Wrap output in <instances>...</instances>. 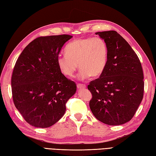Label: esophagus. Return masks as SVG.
<instances>
[{"instance_id":"obj_1","label":"esophagus","mask_w":156,"mask_h":156,"mask_svg":"<svg viewBox=\"0 0 156 156\" xmlns=\"http://www.w3.org/2000/svg\"><path fill=\"white\" fill-rule=\"evenodd\" d=\"M77 87L78 89H84L86 87L85 84H82V83H78L77 84Z\"/></svg>"}]
</instances>
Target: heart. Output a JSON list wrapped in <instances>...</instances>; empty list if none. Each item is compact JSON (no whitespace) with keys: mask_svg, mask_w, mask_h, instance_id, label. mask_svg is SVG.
Returning <instances> with one entry per match:
<instances>
[{"mask_svg":"<svg viewBox=\"0 0 156 156\" xmlns=\"http://www.w3.org/2000/svg\"><path fill=\"white\" fill-rule=\"evenodd\" d=\"M65 53L58 56L57 62L60 71L67 77H73L78 66L79 79L99 77L108 62V47L99 37L76 39L68 44Z\"/></svg>","mask_w":156,"mask_h":156,"instance_id":"obj_1","label":"heart"}]
</instances>
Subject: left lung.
<instances>
[{
  "label": "left lung",
  "instance_id": "left-lung-1",
  "mask_svg": "<svg viewBox=\"0 0 156 156\" xmlns=\"http://www.w3.org/2000/svg\"><path fill=\"white\" fill-rule=\"evenodd\" d=\"M108 47V62L99 78L87 86L92 94L90 107L98 120L117 126L132 119L142 100L144 75L135 52L115 31L95 33Z\"/></svg>",
  "mask_w": 156,
  "mask_h": 156
}]
</instances>
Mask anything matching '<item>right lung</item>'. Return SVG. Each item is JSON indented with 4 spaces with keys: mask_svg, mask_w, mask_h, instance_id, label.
<instances>
[{
    "mask_svg": "<svg viewBox=\"0 0 156 156\" xmlns=\"http://www.w3.org/2000/svg\"><path fill=\"white\" fill-rule=\"evenodd\" d=\"M69 35L40 37L27 45L18 57L12 76L15 107L30 125L47 128L61 119L66 103L76 91L57 66V57Z\"/></svg>",
    "mask_w": 156,
    "mask_h": 156,
    "instance_id": "obj_1",
    "label": "right lung"
}]
</instances>
